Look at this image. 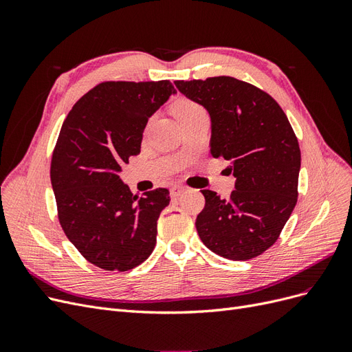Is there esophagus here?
Returning a JSON list of instances; mask_svg holds the SVG:
<instances>
[{"mask_svg": "<svg viewBox=\"0 0 352 352\" xmlns=\"http://www.w3.org/2000/svg\"><path fill=\"white\" fill-rule=\"evenodd\" d=\"M185 192V188L184 186H173L172 190H170V194H172V197H179L182 195Z\"/></svg>", "mask_w": 352, "mask_h": 352, "instance_id": "obj_1", "label": "esophagus"}]
</instances>
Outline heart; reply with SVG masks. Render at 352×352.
<instances>
[{
    "label": "heart",
    "instance_id": "heart-1",
    "mask_svg": "<svg viewBox=\"0 0 352 352\" xmlns=\"http://www.w3.org/2000/svg\"><path fill=\"white\" fill-rule=\"evenodd\" d=\"M199 111H204V110H202L197 102L189 101V100H179L175 104V107H173V113H175L177 120L186 119V117L194 116V114H197Z\"/></svg>",
    "mask_w": 352,
    "mask_h": 352
}]
</instances>
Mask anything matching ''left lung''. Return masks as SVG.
<instances>
[{"label": "left lung", "mask_w": 352, "mask_h": 352, "mask_svg": "<svg viewBox=\"0 0 352 352\" xmlns=\"http://www.w3.org/2000/svg\"><path fill=\"white\" fill-rule=\"evenodd\" d=\"M211 119V155L229 160L236 177L230 198L202 189L206 207L195 221L206 247L245 261L278 241L298 198L301 151L286 114L269 94L230 76L176 80Z\"/></svg>", "instance_id": "8db88e82"}]
</instances>
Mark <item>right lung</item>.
<instances>
[{"instance_id": "obj_1", "label": "right lung", "mask_w": 352, "mask_h": 352, "mask_svg": "<svg viewBox=\"0 0 352 352\" xmlns=\"http://www.w3.org/2000/svg\"><path fill=\"white\" fill-rule=\"evenodd\" d=\"M176 94L168 80L102 82L73 105L51 160L58 220L94 265L126 272L150 257L168 190L131 192L119 173L141 153L148 119Z\"/></svg>"}]
</instances>
